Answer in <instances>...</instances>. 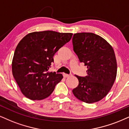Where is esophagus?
I'll list each match as a JSON object with an SVG mask.
<instances>
[{"label":"esophagus","instance_id":"34e87169","mask_svg":"<svg viewBox=\"0 0 129 129\" xmlns=\"http://www.w3.org/2000/svg\"><path fill=\"white\" fill-rule=\"evenodd\" d=\"M69 75H69V74H65V73H63V77H65V78L68 77Z\"/></svg>","mask_w":129,"mask_h":129}]
</instances>
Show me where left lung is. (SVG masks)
Instances as JSON below:
<instances>
[{
  "mask_svg": "<svg viewBox=\"0 0 129 129\" xmlns=\"http://www.w3.org/2000/svg\"><path fill=\"white\" fill-rule=\"evenodd\" d=\"M74 51L87 66V76L76 75L79 81L72 93L87 103L101 101L110 91L117 76L114 51L103 38L93 33H77L72 38Z\"/></svg>",
  "mask_w": 129,
  "mask_h": 129,
  "instance_id": "obj_1",
  "label": "left lung"
}]
</instances>
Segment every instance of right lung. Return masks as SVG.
<instances>
[{"label": "right lung", "instance_id": "1", "mask_svg": "<svg viewBox=\"0 0 129 129\" xmlns=\"http://www.w3.org/2000/svg\"><path fill=\"white\" fill-rule=\"evenodd\" d=\"M71 33L46 30L25 36L16 47L12 60L14 78L22 93L31 100H42L54 90L63 75L48 71L55 53L72 36Z\"/></svg>", "mask_w": 129, "mask_h": 129}]
</instances>
